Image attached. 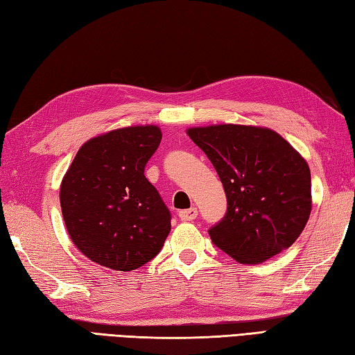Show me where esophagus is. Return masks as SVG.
Masks as SVG:
<instances>
[{"mask_svg":"<svg viewBox=\"0 0 355 355\" xmlns=\"http://www.w3.org/2000/svg\"><path fill=\"white\" fill-rule=\"evenodd\" d=\"M180 220L182 221H193L195 218L198 216V210L195 207H191V209H186V210H180Z\"/></svg>","mask_w":355,"mask_h":355,"instance_id":"esophagus-1","label":"esophagus"}]
</instances>
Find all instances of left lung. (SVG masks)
<instances>
[{"label": "left lung", "instance_id": "8db88e82", "mask_svg": "<svg viewBox=\"0 0 355 355\" xmlns=\"http://www.w3.org/2000/svg\"><path fill=\"white\" fill-rule=\"evenodd\" d=\"M187 135L220 175L227 210L209 229L241 263H259L293 245L311 214V173L288 141L268 128L214 125Z\"/></svg>", "mask_w": 355, "mask_h": 355}]
</instances>
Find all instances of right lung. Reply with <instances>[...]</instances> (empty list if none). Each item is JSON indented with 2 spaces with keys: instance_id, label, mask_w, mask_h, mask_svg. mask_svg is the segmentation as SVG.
<instances>
[{
  "instance_id": "add662e5",
  "label": "right lung",
  "mask_w": 355,
  "mask_h": 355,
  "mask_svg": "<svg viewBox=\"0 0 355 355\" xmlns=\"http://www.w3.org/2000/svg\"><path fill=\"white\" fill-rule=\"evenodd\" d=\"M158 126H130L88 140L61 184L69 235L88 259L117 271L149 262L171 232V212L145 177Z\"/></svg>"
}]
</instances>
